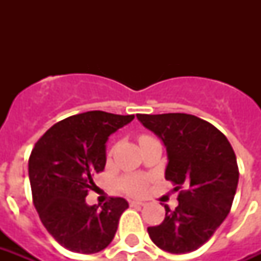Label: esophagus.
I'll return each mask as SVG.
<instances>
[{
    "label": "esophagus",
    "mask_w": 261,
    "mask_h": 261,
    "mask_svg": "<svg viewBox=\"0 0 261 261\" xmlns=\"http://www.w3.org/2000/svg\"><path fill=\"white\" fill-rule=\"evenodd\" d=\"M131 207H142L145 206V202H141V200H130Z\"/></svg>",
    "instance_id": "1"
}]
</instances>
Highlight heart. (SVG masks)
Wrapping results in <instances>:
<instances>
[{
  "mask_svg": "<svg viewBox=\"0 0 261 261\" xmlns=\"http://www.w3.org/2000/svg\"><path fill=\"white\" fill-rule=\"evenodd\" d=\"M147 135H143L141 138H145ZM139 138V139H141ZM147 187V178L142 174H126L119 180V188L124 191L128 195H141L145 192Z\"/></svg>",
  "mask_w": 261,
  "mask_h": 261,
  "instance_id": "heart-1",
  "label": "heart"
}]
</instances>
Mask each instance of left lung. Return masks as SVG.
<instances>
[{
  "instance_id": "8db88e82",
  "label": "left lung",
  "mask_w": 261,
  "mask_h": 261,
  "mask_svg": "<svg viewBox=\"0 0 261 261\" xmlns=\"http://www.w3.org/2000/svg\"><path fill=\"white\" fill-rule=\"evenodd\" d=\"M167 147L165 178L178 191V206L147 227L151 241L171 253H188L207 243L233 204L239 165L227 138L211 123L188 114H138Z\"/></svg>"
}]
</instances>
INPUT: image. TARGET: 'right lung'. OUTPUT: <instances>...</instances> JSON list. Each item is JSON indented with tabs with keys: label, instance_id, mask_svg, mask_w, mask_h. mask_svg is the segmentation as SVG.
<instances>
[{
	"label": "right lung",
	"instance_id": "1",
	"mask_svg": "<svg viewBox=\"0 0 261 261\" xmlns=\"http://www.w3.org/2000/svg\"><path fill=\"white\" fill-rule=\"evenodd\" d=\"M134 119L89 111L55 123L35 143L28 161L32 199L39 218L63 248L90 255L114 240L128 203L111 198L100 208L85 198L106 167L108 137Z\"/></svg>",
	"mask_w": 261,
	"mask_h": 261
}]
</instances>
